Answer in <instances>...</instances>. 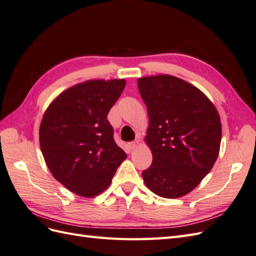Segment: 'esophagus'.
I'll return each instance as SVG.
<instances>
[{"mask_svg": "<svg viewBox=\"0 0 256 256\" xmlns=\"http://www.w3.org/2000/svg\"><path fill=\"white\" fill-rule=\"evenodd\" d=\"M138 145H140V142H138V140H136V141H132V142L128 143V147H129L130 150H136Z\"/></svg>", "mask_w": 256, "mask_h": 256, "instance_id": "esophagus-1", "label": "esophagus"}]
</instances>
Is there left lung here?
Segmentation results:
<instances>
[{
    "mask_svg": "<svg viewBox=\"0 0 256 256\" xmlns=\"http://www.w3.org/2000/svg\"><path fill=\"white\" fill-rule=\"evenodd\" d=\"M150 126L145 140L152 152L144 170L154 194L176 198L194 189L210 172L221 143L218 111L192 84L168 74L138 80Z\"/></svg>",
    "mask_w": 256,
    "mask_h": 256,
    "instance_id": "obj_1",
    "label": "left lung"
}]
</instances>
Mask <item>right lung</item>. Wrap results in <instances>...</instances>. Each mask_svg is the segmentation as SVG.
I'll return each instance as SVG.
<instances>
[{
    "label": "right lung",
    "instance_id": "right-lung-1",
    "mask_svg": "<svg viewBox=\"0 0 256 256\" xmlns=\"http://www.w3.org/2000/svg\"><path fill=\"white\" fill-rule=\"evenodd\" d=\"M125 85V80L74 85L44 112L40 129L44 161L54 178L76 194L92 198L104 191L127 157L106 118Z\"/></svg>",
    "mask_w": 256,
    "mask_h": 256
}]
</instances>
